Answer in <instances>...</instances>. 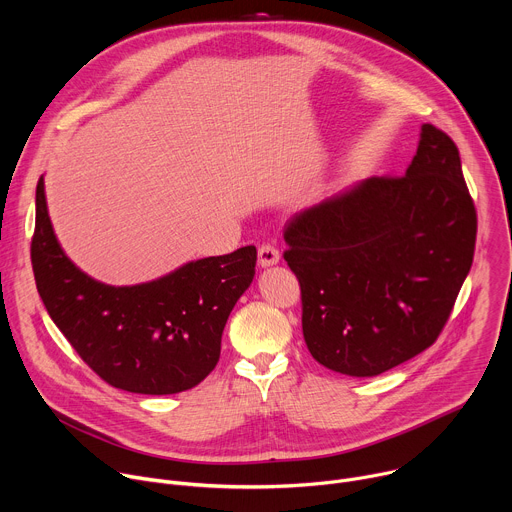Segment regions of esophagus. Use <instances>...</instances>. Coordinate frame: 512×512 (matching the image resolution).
<instances>
[{"mask_svg": "<svg viewBox=\"0 0 512 512\" xmlns=\"http://www.w3.org/2000/svg\"><path fill=\"white\" fill-rule=\"evenodd\" d=\"M279 261V251L277 247L269 245V243H263L259 247V265L261 267H269V265H275Z\"/></svg>", "mask_w": 512, "mask_h": 512, "instance_id": "obj_1", "label": "esophagus"}]
</instances>
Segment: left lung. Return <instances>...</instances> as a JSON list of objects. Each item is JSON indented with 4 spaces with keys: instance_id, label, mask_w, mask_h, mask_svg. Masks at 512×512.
I'll return each instance as SVG.
<instances>
[{
    "instance_id": "obj_1",
    "label": "left lung",
    "mask_w": 512,
    "mask_h": 512,
    "mask_svg": "<svg viewBox=\"0 0 512 512\" xmlns=\"http://www.w3.org/2000/svg\"><path fill=\"white\" fill-rule=\"evenodd\" d=\"M478 218L456 143L421 125L403 176H373L298 212L283 259L302 289L312 356L375 377L429 348L472 267Z\"/></svg>"
}]
</instances>
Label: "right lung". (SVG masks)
Here are the masks:
<instances>
[{
	"mask_svg": "<svg viewBox=\"0 0 512 512\" xmlns=\"http://www.w3.org/2000/svg\"><path fill=\"white\" fill-rule=\"evenodd\" d=\"M32 269L58 330L111 387L172 395L196 387L216 367L225 324L251 285L255 245L190 261L150 283L113 287L91 279L60 249L36 186Z\"/></svg>",
	"mask_w": 512,
	"mask_h": 512,
	"instance_id": "add662e5",
	"label": "right lung"
}]
</instances>
